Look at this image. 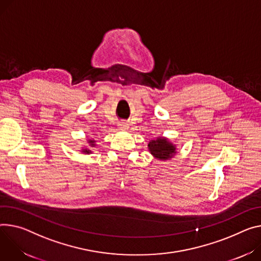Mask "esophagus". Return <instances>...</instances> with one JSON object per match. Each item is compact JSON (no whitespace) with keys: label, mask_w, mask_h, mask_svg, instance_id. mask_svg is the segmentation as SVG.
<instances>
[{"label":"esophagus","mask_w":261,"mask_h":261,"mask_svg":"<svg viewBox=\"0 0 261 261\" xmlns=\"http://www.w3.org/2000/svg\"><path fill=\"white\" fill-rule=\"evenodd\" d=\"M118 128L120 130H127L128 129V124L125 122H120L118 123Z\"/></svg>","instance_id":"1"}]
</instances>
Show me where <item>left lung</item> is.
I'll list each match as a JSON object with an SVG mask.
<instances>
[{"instance_id":"left-lung-1","label":"left lung","mask_w":261,"mask_h":261,"mask_svg":"<svg viewBox=\"0 0 261 261\" xmlns=\"http://www.w3.org/2000/svg\"><path fill=\"white\" fill-rule=\"evenodd\" d=\"M148 147L150 149L151 154L161 160H167L171 158L174 155L176 150V148L164 138H158L157 140H152L148 145Z\"/></svg>"}]
</instances>
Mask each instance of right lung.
I'll use <instances>...</instances> for the list:
<instances>
[{"label": "right lung", "mask_w": 261, "mask_h": 261, "mask_svg": "<svg viewBox=\"0 0 261 261\" xmlns=\"http://www.w3.org/2000/svg\"><path fill=\"white\" fill-rule=\"evenodd\" d=\"M88 143L90 144V146H92V147L94 146V144H93V143H94V141H93V140H89V141H88ZM89 152H90V151H88V150H84V153H87V154H88Z\"/></svg>", "instance_id": "right-lung-1"}]
</instances>
